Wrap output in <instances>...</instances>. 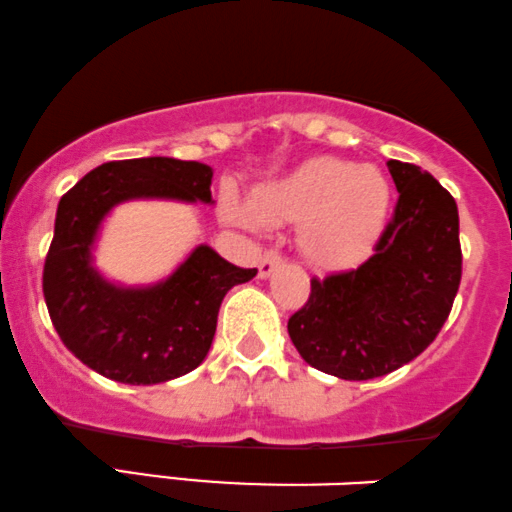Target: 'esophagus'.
Wrapping results in <instances>:
<instances>
[{
    "label": "esophagus",
    "instance_id": "34e87169",
    "mask_svg": "<svg viewBox=\"0 0 512 512\" xmlns=\"http://www.w3.org/2000/svg\"><path fill=\"white\" fill-rule=\"evenodd\" d=\"M280 266H282V256L278 251L268 249L266 254L261 256V263H258V278H270V275H273Z\"/></svg>",
    "mask_w": 512,
    "mask_h": 512
}]
</instances>
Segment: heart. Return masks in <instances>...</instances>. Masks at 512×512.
Returning a JSON list of instances; mask_svg holds the SVG:
<instances>
[{
	"label": "heart",
	"mask_w": 512,
	"mask_h": 512,
	"mask_svg": "<svg viewBox=\"0 0 512 512\" xmlns=\"http://www.w3.org/2000/svg\"><path fill=\"white\" fill-rule=\"evenodd\" d=\"M393 186L376 165L340 158L304 160L282 177L258 184L249 203L222 196V218L258 230L297 222V246L311 266L350 268L369 254L386 227Z\"/></svg>",
	"instance_id": "heart-1"
}]
</instances>
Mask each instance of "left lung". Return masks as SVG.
Listing matches in <instances>:
<instances>
[{"instance_id":"8db88e82","label":"left lung","mask_w":512,"mask_h":512,"mask_svg":"<svg viewBox=\"0 0 512 512\" xmlns=\"http://www.w3.org/2000/svg\"><path fill=\"white\" fill-rule=\"evenodd\" d=\"M398 206L374 256L311 280L309 302L287 321L306 364L369 381L419 357L453 309L462 278L458 203L410 162L388 160Z\"/></svg>"}]
</instances>
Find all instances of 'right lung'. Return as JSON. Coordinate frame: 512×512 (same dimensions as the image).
Returning a JSON list of instances; mask_svg holds the SVG:
<instances>
[{"label":"right lung","mask_w":512,"mask_h":512,"mask_svg":"<svg viewBox=\"0 0 512 512\" xmlns=\"http://www.w3.org/2000/svg\"><path fill=\"white\" fill-rule=\"evenodd\" d=\"M213 170L196 160L134 158L90 170L62 196L42 270L52 326L88 369L129 386H153L194 371L213 345L218 311L256 268H237L198 244L172 275L122 287L93 266L102 220L134 198L213 203Z\"/></svg>","instance_id":"obj_1"}]
</instances>
